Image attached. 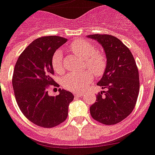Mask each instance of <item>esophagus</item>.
<instances>
[{"label": "esophagus", "instance_id": "esophagus-1", "mask_svg": "<svg viewBox=\"0 0 155 155\" xmlns=\"http://www.w3.org/2000/svg\"><path fill=\"white\" fill-rule=\"evenodd\" d=\"M74 95L75 96H82V95H83V92H74Z\"/></svg>", "mask_w": 155, "mask_h": 155}]
</instances>
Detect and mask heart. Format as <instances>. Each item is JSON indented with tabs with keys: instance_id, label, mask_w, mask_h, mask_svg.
Segmentation results:
<instances>
[{
	"instance_id": "obj_1",
	"label": "heart",
	"mask_w": 155,
	"mask_h": 155,
	"mask_svg": "<svg viewBox=\"0 0 155 155\" xmlns=\"http://www.w3.org/2000/svg\"><path fill=\"white\" fill-rule=\"evenodd\" d=\"M71 51L86 60L88 67L95 76L103 74L106 67V59L102 53L96 52L92 43L84 40H76L69 44ZM52 66L56 73L63 72V54L60 50L55 52L52 58ZM92 80V73L89 70L82 73H69L63 79L62 83L65 89L71 91L83 90Z\"/></svg>"
}]
</instances>
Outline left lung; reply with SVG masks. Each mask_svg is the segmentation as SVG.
Masks as SVG:
<instances>
[{
	"label": "left lung",
	"instance_id": "8db88e82",
	"mask_svg": "<svg viewBox=\"0 0 155 155\" xmlns=\"http://www.w3.org/2000/svg\"><path fill=\"white\" fill-rule=\"evenodd\" d=\"M102 45L107 58L105 72L98 82L102 91L91 105L92 118L104 125H115L134 109L139 92V74L133 55L119 39L108 34L88 35Z\"/></svg>",
	"mask_w": 155,
	"mask_h": 155
}]
</instances>
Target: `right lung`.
I'll use <instances>...</instances> for the list:
<instances>
[{"mask_svg": "<svg viewBox=\"0 0 155 155\" xmlns=\"http://www.w3.org/2000/svg\"><path fill=\"white\" fill-rule=\"evenodd\" d=\"M67 39L58 36L34 40L20 55L13 75L12 84L19 108L24 116L43 128L57 126L67 118L69 105L74 95L59 89L56 96L48 95L49 86H59L52 79V58Z\"/></svg>", "mask_w": 155, "mask_h": 155, "instance_id": "obj_1", "label": "right lung"}]
</instances>
